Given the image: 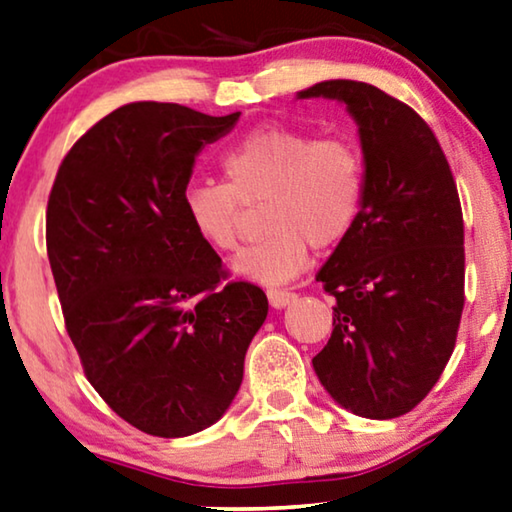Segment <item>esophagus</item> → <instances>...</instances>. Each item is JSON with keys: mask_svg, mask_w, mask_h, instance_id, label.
I'll list each match as a JSON object with an SVG mask.
<instances>
[{"mask_svg": "<svg viewBox=\"0 0 512 512\" xmlns=\"http://www.w3.org/2000/svg\"><path fill=\"white\" fill-rule=\"evenodd\" d=\"M266 296H269L271 308H287L289 303L296 301V294L289 292V289H269Z\"/></svg>", "mask_w": 512, "mask_h": 512, "instance_id": "1", "label": "esophagus"}]
</instances>
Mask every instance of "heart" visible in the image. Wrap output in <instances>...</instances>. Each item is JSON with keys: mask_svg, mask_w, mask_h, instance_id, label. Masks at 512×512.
Wrapping results in <instances>:
<instances>
[{"mask_svg": "<svg viewBox=\"0 0 512 512\" xmlns=\"http://www.w3.org/2000/svg\"><path fill=\"white\" fill-rule=\"evenodd\" d=\"M225 183H188L181 202L190 230L216 253L239 243L243 207L264 204L269 234L234 257L236 278L282 285L305 269L308 246L333 248L363 204V156L342 135L312 137L289 126L255 128L220 158Z\"/></svg>", "mask_w": 512, "mask_h": 512, "instance_id": "1", "label": "heart"}]
</instances>
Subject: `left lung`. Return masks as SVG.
Masks as SVG:
<instances>
[{"mask_svg": "<svg viewBox=\"0 0 512 512\" xmlns=\"http://www.w3.org/2000/svg\"><path fill=\"white\" fill-rule=\"evenodd\" d=\"M299 98L345 103L365 163L356 223L317 273L335 308L312 368L352 414L398 418L437 384L460 329L464 223L451 165L432 128L368 82H317Z\"/></svg>", "mask_w": 512, "mask_h": 512, "instance_id": "obj_1", "label": "left lung"}]
</instances>
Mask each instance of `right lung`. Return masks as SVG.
I'll list each match as a JSON object with an SVG mask.
<instances>
[{"label": "right lung", "mask_w": 512, "mask_h": 512, "mask_svg": "<svg viewBox=\"0 0 512 512\" xmlns=\"http://www.w3.org/2000/svg\"><path fill=\"white\" fill-rule=\"evenodd\" d=\"M239 114L121 105L73 144L50 190L45 241L66 331L96 393L154 437L225 414L269 312L259 287L223 285L181 202L195 156Z\"/></svg>", "instance_id": "obj_1"}]
</instances>
